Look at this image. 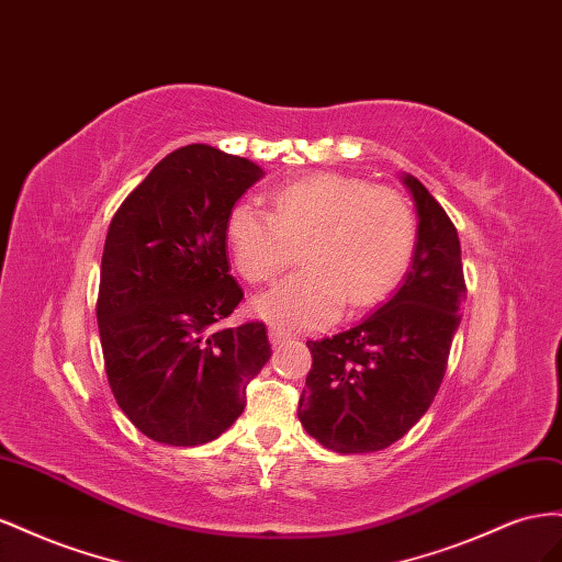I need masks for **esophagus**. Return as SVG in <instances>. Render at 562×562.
I'll return each mask as SVG.
<instances>
[{
    "label": "esophagus",
    "mask_w": 562,
    "mask_h": 562,
    "mask_svg": "<svg viewBox=\"0 0 562 562\" xmlns=\"http://www.w3.org/2000/svg\"><path fill=\"white\" fill-rule=\"evenodd\" d=\"M268 336H270V341L276 344V346H278V344H284L286 339H290V334L282 331V329H276V327L268 329Z\"/></svg>",
    "instance_id": "obj_1"
}]
</instances>
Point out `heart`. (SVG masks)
<instances>
[{
    "label": "heart",
    "instance_id": "1",
    "mask_svg": "<svg viewBox=\"0 0 562 562\" xmlns=\"http://www.w3.org/2000/svg\"><path fill=\"white\" fill-rule=\"evenodd\" d=\"M272 212L239 202L226 221L237 270L268 282L303 247L308 268L254 299V311L282 331L329 325L341 308L386 296L412 261L416 218L405 195L358 176L319 171L272 192Z\"/></svg>",
    "mask_w": 562,
    "mask_h": 562
}]
</instances>
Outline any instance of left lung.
Returning <instances> with one entry per match:
<instances>
[{
  "label": "left lung",
  "mask_w": 562,
  "mask_h": 562,
  "mask_svg": "<svg viewBox=\"0 0 562 562\" xmlns=\"http://www.w3.org/2000/svg\"><path fill=\"white\" fill-rule=\"evenodd\" d=\"M419 216L412 266L379 311L327 339L308 341L313 367L299 422L339 454L386 450L436 397L467 299L454 223L424 183L405 173Z\"/></svg>",
  "instance_id": "1"
}]
</instances>
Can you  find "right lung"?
Instances as JSON below:
<instances>
[{
    "instance_id": "right-lung-1",
    "label": "right lung",
    "mask_w": 562,
    "mask_h": 562,
    "mask_svg": "<svg viewBox=\"0 0 562 562\" xmlns=\"http://www.w3.org/2000/svg\"><path fill=\"white\" fill-rule=\"evenodd\" d=\"M259 179L249 159L192 143L155 165L110 221L95 303L105 374L155 442L218 438L270 358L263 323L221 327L245 296L228 272L226 221Z\"/></svg>"
}]
</instances>
